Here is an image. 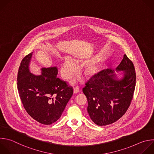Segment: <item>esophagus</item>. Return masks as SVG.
Wrapping results in <instances>:
<instances>
[{
	"label": "esophagus",
	"instance_id": "obj_1",
	"mask_svg": "<svg viewBox=\"0 0 154 154\" xmlns=\"http://www.w3.org/2000/svg\"><path fill=\"white\" fill-rule=\"evenodd\" d=\"M79 90H80V88L79 87L77 86H75L74 88V93L76 94V93H78L79 92Z\"/></svg>",
	"mask_w": 154,
	"mask_h": 154
}]
</instances>
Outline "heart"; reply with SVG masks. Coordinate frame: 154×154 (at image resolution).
Returning <instances> with one entry per match:
<instances>
[{"instance_id":"1","label":"heart","mask_w":154,"mask_h":154,"mask_svg":"<svg viewBox=\"0 0 154 154\" xmlns=\"http://www.w3.org/2000/svg\"><path fill=\"white\" fill-rule=\"evenodd\" d=\"M98 71V66L95 64H91L86 67L84 74L86 77L90 78L97 74ZM77 72L78 67L76 63L69 57H66L60 71L62 77L65 79H68Z\"/></svg>"}]
</instances>
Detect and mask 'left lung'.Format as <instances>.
<instances>
[{
    "instance_id": "1",
    "label": "left lung",
    "mask_w": 154,
    "mask_h": 154,
    "mask_svg": "<svg viewBox=\"0 0 154 154\" xmlns=\"http://www.w3.org/2000/svg\"><path fill=\"white\" fill-rule=\"evenodd\" d=\"M123 71V77L117 80L109 69H103L85 83L83 92L88 100V112L98 126H106L119 120L129 108L135 91L136 72L133 62L124 55L116 68Z\"/></svg>"
}]
</instances>
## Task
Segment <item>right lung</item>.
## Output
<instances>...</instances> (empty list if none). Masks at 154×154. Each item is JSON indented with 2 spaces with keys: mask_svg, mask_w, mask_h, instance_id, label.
Returning <instances> with one entry per match:
<instances>
[{
  "mask_svg": "<svg viewBox=\"0 0 154 154\" xmlns=\"http://www.w3.org/2000/svg\"><path fill=\"white\" fill-rule=\"evenodd\" d=\"M32 53L22 60L17 74V89L27 113L40 123L48 125L62 116L73 94V88L58 78L56 67L42 68V75L29 70Z\"/></svg>",
  "mask_w": 154,
  "mask_h": 154,
  "instance_id": "add662e5",
  "label": "right lung"
}]
</instances>
